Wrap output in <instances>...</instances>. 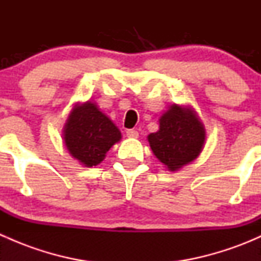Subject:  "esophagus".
Returning <instances> with one entry per match:
<instances>
[{
	"label": "esophagus",
	"instance_id": "34e87169",
	"mask_svg": "<svg viewBox=\"0 0 261 261\" xmlns=\"http://www.w3.org/2000/svg\"><path fill=\"white\" fill-rule=\"evenodd\" d=\"M126 135H127V138H134V139L139 138V131L130 128V130L126 131Z\"/></svg>",
	"mask_w": 261,
	"mask_h": 261
}]
</instances>
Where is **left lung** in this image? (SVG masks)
Wrapping results in <instances>:
<instances>
[{
	"label": "left lung",
	"mask_w": 261,
	"mask_h": 261,
	"mask_svg": "<svg viewBox=\"0 0 261 261\" xmlns=\"http://www.w3.org/2000/svg\"><path fill=\"white\" fill-rule=\"evenodd\" d=\"M204 128L192 110L170 107L160 118L158 133L147 136L155 156L174 172L196 159L204 144Z\"/></svg>",
	"instance_id": "left-lung-1"
}]
</instances>
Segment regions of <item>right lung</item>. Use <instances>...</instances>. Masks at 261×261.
<instances>
[{"instance_id": "add662e5", "label": "right lung", "mask_w": 261, "mask_h": 261, "mask_svg": "<svg viewBox=\"0 0 261 261\" xmlns=\"http://www.w3.org/2000/svg\"><path fill=\"white\" fill-rule=\"evenodd\" d=\"M120 139L121 133L115 123L91 102L74 107L65 123L67 149L86 167L99 164Z\"/></svg>"}]
</instances>
